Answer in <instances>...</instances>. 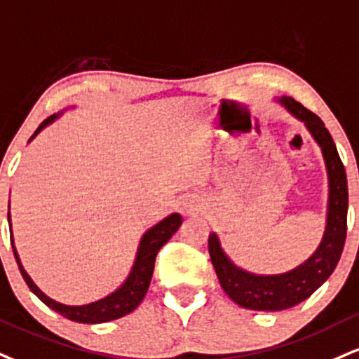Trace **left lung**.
<instances>
[{
	"instance_id": "obj_1",
	"label": "left lung",
	"mask_w": 359,
	"mask_h": 359,
	"mask_svg": "<svg viewBox=\"0 0 359 359\" xmlns=\"http://www.w3.org/2000/svg\"><path fill=\"white\" fill-rule=\"evenodd\" d=\"M278 102L289 114L304 122L321 147L330 180L326 229L321 244L308 261L289 273L276 276H259L237 267L222 250L215 232L209 234L210 261L222 289L236 304L254 311H284L308 299L334 271L346 241L348 180L331 133L316 114L294 98L280 97Z\"/></svg>"
}]
</instances>
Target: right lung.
Returning <instances> with one entry per match:
<instances>
[{
    "label": "right lung",
    "mask_w": 359,
    "mask_h": 359,
    "mask_svg": "<svg viewBox=\"0 0 359 359\" xmlns=\"http://www.w3.org/2000/svg\"><path fill=\"white\" fill-rule=\"evenodd\" d=\"M60 114L51 115L43 122L40 127L36 128V132L33 133V137L29 140H33L34 137L40 133L46 125L55 122L58 118ZM8 222H10V212H8ZM182 224V217L180 214H170L168 217L163 219L158 224H155L152 229L145 232L144 237H142L140 245H138L135 262H133V267L128 274V278L125 279V283L120 286L116 291L111 292L103 299L95 301V303L83 304V306H67L62 303H56L55 299H51L45 294V292L38 289L36 284L33 283L32 278H29L27 271L21 266L18 252H16L15 245H13V252H15V259L18 262L20 273L23 276L25 283L28 284V287L32 289V292L41 303H45L50 309L56 311L58 314H62L63 318L70 319V321L75 323H83V325H98V323H107L114 321V319H118L125 316V314L132 313L133 309L137 308L138 304L142 303L147 294V289H149L150 279H152L154 274V266H155V257H157V252L161 250L163 244L170 239L172 236L175 234L177 229ZM13 244V237H11Z\"/></svg>",
    "instance_id": "right-lung-1"
}]
</instances>
